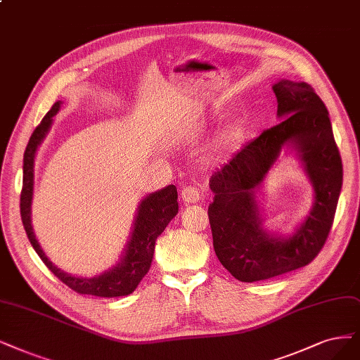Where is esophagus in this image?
Masks as SVG:
<instances>
[{
  "mask_svg": "<svg viewBox=\"0 0 360 360\" xmlns=\"http://www.w3.org/2000/svg\"><path fill=\"white\" fill-rule=\"evenodd\" d=\"M181 198H182V202L184 203H197L198 200H200L202 198V194H200V191H198V188H195V187H185L182 191H181Z\"/></svg>",
  "mask_w": 360,
  "mask_h": 360,
  "instance_id": "34e87169",
  "label": "esophagus"
}]
</instances>
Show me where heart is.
Returning <instances> with one entry per match:
<instances>
[{
  "instance_id": "heart-1",
  "label": "heart",
  "mask_w": 360,
  "mask_h": 360,
  "mask_svg": "<svg viewBox=\"0 0 360 360\" xmlns=\"http://www.w3.org/2000/svg\"><path fill=\"white\" fill-rule=\"evenodd\" d=\"M248 135V129L243 123H237L229 129V131L225 133V143L229 146H237L240 145Z\"/></svg>"
}]
</instances>
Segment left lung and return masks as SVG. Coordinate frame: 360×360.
<instances>
[{
    "mask_svg": "<svg viewBox=\"0 0 360 360\" xmlns=\"http://www.w3.org/2000/svg\"><path fill=\"white\" fill-rule=\"evenodd\" d=\"M281 123L236 153L210 176L214 202L207 215L214 249L237 281L252 283L298 270L322 250L334 222L342 185V162L328 110L307 83L281 79L273 86ZM292 141L315 187V206L289 239L260 229L253 188L262 181L281 146Z\"/></svg>",
    "mask_w": 360,
    "mask_h": 360,
    "instance_id": "1",
    "label": "left lung"
}]
</instances>
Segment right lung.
<instances>
[{"label": "right lung", "instance_id": "add662e5", "mask_svg": "<svg viewBox=\"0 0 360 360\" xmlns=\"http://www.w3.org/2000/svg\"><path fill=\"white\" fill-rule=\"evenodd\" d=\"M60 108V101L51 106V110L41 120L30 138L28 146L23 155V182L20 191V217L23 229L28 234L30 242L38 257L47 265V269L55 274L60 282L75 290L77 294L95 295L103 298L124 297L131 294L138 288L143 276L148 273L154 255L157 237L162 234L166 225L178 214V193L175 185H167L166 188L155 191L142 200L138 217L133 227L131 238L126 249V255L115 269L91 278L75 277L66 274L53 265L43 249L39 248L32 225H31V200L34 190V157L38 145L44 139L50 129L51 117Z\"/></svg>", "mask_w": 360, "mask_h": 360}]
</instances>
